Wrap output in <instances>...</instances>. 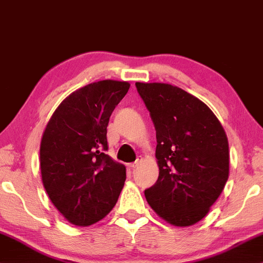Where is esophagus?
Instances as JSON below:
<instances>
[{"label":"esophagus","mask_w":263,"mask_h":263,"mask_svg":"<svg viewBox=\"0 0 263 263\" xmlns=\"http://www.w3.org/2000/svg\"><path fill=\"white\" fill-rule=\"evenodd\" d=\"M139 162H141V161H139V160H136L135 162H132V164H129V165H128V167H129V168H136V167H137V166L139 165Z\"/></svg>","instance_id":"esophagus-1"}]
</instances>
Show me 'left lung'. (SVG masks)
Instances as JSON below:
<instances>
[{
	"instance_id": "1",
	"label": "left lung",
	"mask_w": 263,
	"mask_h": 263,
	"mask_svg": "<svg viewBox=\"0 0 263 263\" xmlns=\"http://www.w3.org/2000/svg\"><path fill=\"white\" fill-rule=\"evenodd\" d=\"M156 129L159 177L144 192L159 217L176 227L195 224L210 211L229 175L228 139L204 102L162 82H136Z\"/></svg>"
}]
</instances>
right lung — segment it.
Instances as JSON below:
<instances>
[{
    "label": "right lung",
    "mask_w": 263,
    "mask_h": 263,
    "mask_svg": "<svg viewBox=\"0 0 263 263\" xmlns=\"http://www.w3.org/2000/svg\"><path fill=\"white\" fill-rule=\"evenodd\" d=\"M127 81L102 80L76 89L53 112L40 145L42 184L71 224L87 227L112 210L126 179L125 165L105 154L112 110Z\"/></svg>",
    "instance_id": "right-lung-1"
}]
</instances>
